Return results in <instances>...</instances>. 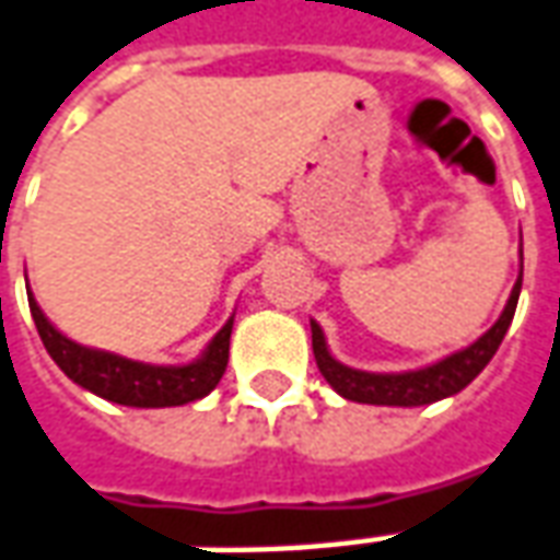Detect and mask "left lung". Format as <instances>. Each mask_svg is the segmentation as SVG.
<instances>
[{
    "label": "left lung",
    "instance_id": "obj_1",
    "mask_svg": "<svg viewBox=\"0 0 560 560\" xmlns=\"http://www.w3.org/2000/svg\"><path fill=\"white\" fill-rule=\"evenodd\" d=\"M518 293H522V276L512 288L503 315L494 320V327L488 334H482L472 346L460 348V351L448 354L443 361L430 363L424 370H412V373H363V370H351L327 351L324 334H320L315 320H312V351H315L320 375L346 400L373 402V406H428V402H436L443 397H452L457 390H464L488 366V361L494 358V351H498L503 336L510 330L512 315H515V306H518Z\"/></svg>",
    "mask_w": 560,
    "mask_h": 560
}]
</instances>
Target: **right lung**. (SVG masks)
<instances>
[{"label": "right lung", "mask_w": 560, "mask_h": 560, "mask_svg": "<svg viewBox=\"0 0 560 560\" xmlns=\"http://www.w3.org/2000/svg\"><path fill=\"white\" fill-rule=\"evenodd\" d=\"M30 296V312H33L38 336L48 348L54 363L62 373L69 375L75 385L93 390L103 400L120 402V406H136V409H163V406H185L199 397H206L209 390L221 382V375L230 361V334H233V318L214 334L209 348L202 351V358L185 366H154V363L130 361L112 351L88 348L72 342L69 336H62L45 312L35 303L33 291Z\"/></svg>", "instance_id": "right-lung-1"}]
</instances>
